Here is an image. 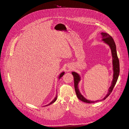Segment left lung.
Masks as SVG:
<instances>
[{"label": "left lung", "instance_id": "left-lung-1", "mask_svg": "<svg viewBox=\"0 0 129 129\" xmlns=\"http://www.w3.org/2000/svg\"><path fill=\"white\" fill-rule=\"evenodd\" d=\"M101 34L102 35V40L104 41V42L105 43L107 44L110 46L111 50L112 56L113 58L112 62H113V79L112 82L111 86L110 87L108 90V93L107 95L105 96V97L103 99L101 100L92 101L87 100L81 94L79 89V87H78V84L81 80V77L76 72H72L71 73L73 76V78H74L75 89L77 96L80 100L87 103H94L98 102L99 101L105 100L110 94V93L112 92V91L117 82V81L119 76V59L117 57V52H116V47L115 42L114 41V40L112 38V37L110 35H109L108 34L106 33H102Z\"/></svg>", "mask_w": 129, "mask_h": 129}]
</instances>
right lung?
I'll list each match as a JSON object with an SVG mask.
<instances>
[{
    "mask_svg": "<svg viewBox=\"0 0 129 129\" xmlns=\"http://www.w3.org/2000/svg\"><path fill=\"white\" fill-rule=\"evenodd\" d=\"M64 72H62L61 73V74L60 75V76H59V79H60L64 75ZM57 95H56V97H55V98L53 99V101H52L49 104H48V105H46V106H48V105H50V104H52V103H53L55 101H56V100H57Z\"/></svg>",
    "mask_w": 129,
    "mask_h": 129,
    "instance_id": "right-lung-1",
    "label": "right lung"
}]
</instances>
